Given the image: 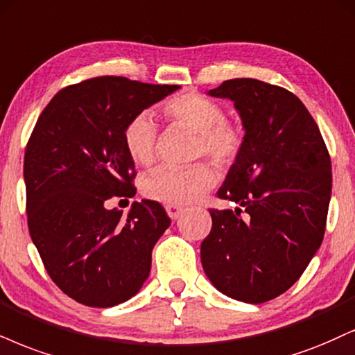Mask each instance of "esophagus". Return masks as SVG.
Here are the masks:
<instances>
[{
  "mask_svg": "<svg viewBox=\"0 0 355 355\" xmlns=\"http://www.w3.org/2000/svg\"><path fill=\"white\" fill-rule=\"evenodd\" d=\"M166 212H168V216L173 218V220H176V218L181 217L182 214V207H179V205H166Z\"/></svg>",
  "mask_w": 355,
  "mask_h": 355,
  "instance_id": "esophagus-1",
  "label": "esophagus"
}]
</instances>
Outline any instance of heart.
I'll list each match as a JSON object with an SVG mask.
<instances>
[{
	"label": "heart",
	"mask_w": 355,
	"mask_h": 355,
	"mask_svg": "<svg viewBox=\"0 0 355 355\" xmlns=\"http://www.w3.org/2000/svg\"><path fill=\"white\" fill-rule=\"evenodd\" d=\"M163 113L173 123L196 131V156H211L218 166H229L243 150V131L224 118L217 102L204 95L179 94L163 105ZM126 153L137 164L148 166L156 156L157 130L148 115H138L123 131ZM217 182L212 164L196 163L186 168L159 166L143 179L141 189L146 198L171 205L198 202Z\"/></svg>",
	"instance_id": "b5f03b06"
}]
</instances>
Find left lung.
I'll return each mask as SVG.
<instances>
[{"mask_svg":"<svg viewBox=\"0 0 355 355\" xmlns=\"http://www.w3.org/2000/svg\"><path fill=\"white\" fill-rule=\"evenodd\" d=\"M211 97L234 102L245 130L211 209V234L200 243L202 268L218 291L243 303H265L298 282L321 247L331 200V157L316 121L283 87L232 78Z\"/></svg>","mask_w":355,"mask_h":355,"instance_id":"1","label":"left lung"}]
</instances>
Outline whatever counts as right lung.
I'll list each match as a JSON object with an SVG mask.
<instances>
[{"instance_id": "add662e5", "label": "right lung", "mask_w": 355, "mask_h": 355, "mask_svg": "<svg viewBox=\"0 0 355 355\" xmlns=\"http://www.w3.org/2000/svg\"><path fill=\"white\" fill-rule=\"evenodd\" d=\"M178 89L95 77L57 92L37 118L24 155L29 234L52 282L77 303L112 308L150 277L171 218L155 200L133 202L126 218L107 200L137 194L126 125Z\"/></svg>"}]
</instances>
